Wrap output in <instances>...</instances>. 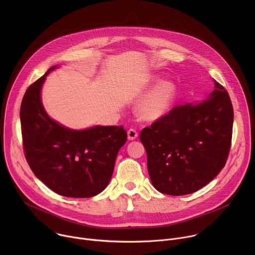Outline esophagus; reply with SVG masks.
<instances>
[{
	"mask_svg": "<svg viewBox=\"0 0 255 255\" xmlns=\"http://www.w3.org/2000/svg\"><path fill=\"white\" fill-rule=\"evenodd\" d=\"M127 134H128V139L129 140H135L138 137V133L135 129H129Z\"/></svg>",
	"mask_w": 255,
	"mask_h": 255,
	"instance_id": "34e87169",
	"label": "esophagus"
}]
</instances>
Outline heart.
<instances>
[{
    "mask_svg": "<svg viewBox=\"0 0 255 255\" xmlns=\"http://www.w3.org/2000/svg\"><path fill=\"white\" fill-rule=\"evenodd\" d=\"M158 82L157 78H153L149 87L155 86ZM175 94L176 88L172 83L159 84L139 102L137 106L138 114L145 120H157L163 117L169 111Z\"/></svg>",
    "mask_w": 255,
    "mask_h": 255,
    "instance_id": "1",
    "label": "heart"
}]
</instances>
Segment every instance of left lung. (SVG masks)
<instances>
[{"label": "left lung", "mask_w": 255, "mask_h": 255, "mask_svg": "<svg viewBox=\"0 0 255 255\" xmlns=\"http://www.w3.org/2000/svg\"><path fill=\"white\" fill-rule=\"evenodd\" d=\"M233 117L227 91L214 81L204 101L174 107L144 128L139 137L153 187L165 195L183 196L208 185L227 161Z\"/></svg>", "instance_id": "1"}]
</instances>
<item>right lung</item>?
<instances>
[{
	"label": "right lung",
	"mask_w": 255,
	"mask_h": 255,
	"mask_svg": "<svg viewBox=\"0 0 255 255\" xmlns=\"http://www.w3.org/2000/svg\"><path fill=\"white\" fill-rule=\"evenodd\" d=\"M27 89L20 108L26 160L44 185L69 198H91L108 186L119 149L126 143L123 126L71 130L50 119L41 103L46 76Z\"/></svg>",
	"instance_id": "1"
}]
</instances>
